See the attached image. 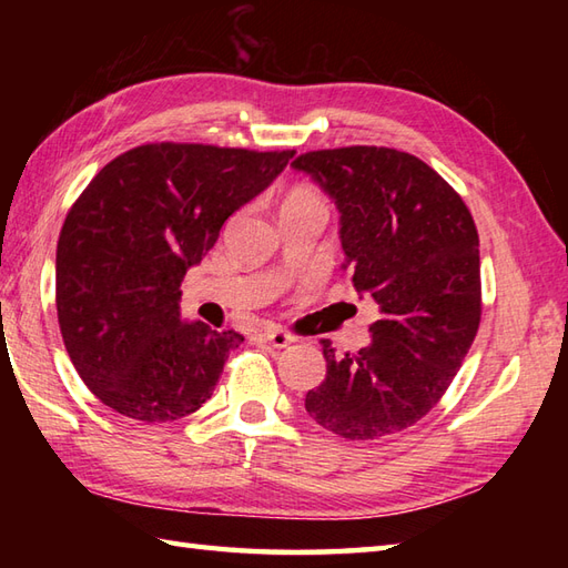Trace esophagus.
<instances>
[{
    "label": "esophagus",
    "instance_id": "esophagus-1",
    "mask_svg": "<svg viewBox=\"0 0 568 568\" xmlns=\"http://www.w3.org/2000/svg\"><path fill=\"white\" fill-rule=\"evenodd\" d=\"M258 336L263 342H268L273 348H285L287 344L295 342L293 334H287L285 329H277V327L275 329H263Z\"/></svg>",
    "mask_w": 568,
    "mask_h": 568
}]
</instances>
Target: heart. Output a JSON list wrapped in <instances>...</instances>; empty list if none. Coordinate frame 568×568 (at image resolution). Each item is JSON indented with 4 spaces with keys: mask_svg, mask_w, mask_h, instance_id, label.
<instances>
[{
    "mask_svg": "<svg viewBox=\"0 0 568 568\" xmlns=\"http://www.w3.org/2000/svg\"><path fill=\"white\" fill-rule=\"evenodd\" d=\"M283 210H327V204H324V197L317 190L300 185L287 192Z\"/></svg>",
    "mask_w": 568,
    "mask_h": 568,
    "instance_id": "heart-1",
    "label": "heart"
}]
</instances>
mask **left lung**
I'll return each mask as SVG.
<instances>
[{
    "mask_svg": "<svg viewBox=\"0 0 568 568\" xmlns=\"http://www.w3.org/2000/svg\"><path fill=\"white\" fill-rule=\"evenodd\" d=\"M293 168L334 200L352 283L381 312L358 354L339 356L322 339L327 376L307 393L305 409L324 429L354 442L413 427L442 400L476 339L474 216L437 171L405 151H310Z\"/></svg>",
    "mask_w": 568,
    "mask_h": 568,
    "instance_id": "obj_1",
    "label": "left lung"
}]
</instances>
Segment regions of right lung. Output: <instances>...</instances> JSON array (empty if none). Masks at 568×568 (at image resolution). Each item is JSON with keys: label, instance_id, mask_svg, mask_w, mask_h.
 <instances>
[{"label": "right lung", "instance_id": "1", "mask_svg": "<svg viewBox=\"0 0 568 568\" xmlns=\"http://www.w3.org/2000/svg\"><path fill=\"white\" fill-rule=\"evenodd\" d=\"M295 151L146 143L106 163L60 229L55 307L82 383L139 422L192 415L244 336L180 320V283Z\"/></svg>", "mask_w": 568, "mask_h": 568}]
</instances>
